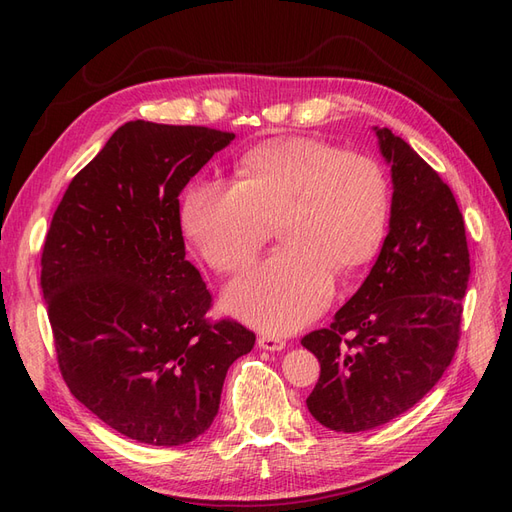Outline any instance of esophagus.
I'll use <instances>...</instances> for the list:
<instances>
[{
	"mask_svg": "<svg viewBox=\"0 0 512 512\" xmlns=\"http://www.w3.org/2000/svg\"><path fill=\"white\" fill-rule=\"evenodd\" d=\"M258 346L262 350H284L286 348V339L280 335H271V333H262L258 337Z\"/></svg>",
	"mask_w": 512,
	"mask_h": 512,
	"instance_id": "esophagus-1",
	"label": "esophagus"
}]
</instances>
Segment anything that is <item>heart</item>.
Listing matches in <instances>:
<instances>
[{"label":"heart","instance_id":"heart-1","mask_svg":"<svg viewBox=\"0 0 512 512\" xmlns=\"http://www.w3.org/2000/svg\"><path fill=\"white\" fill-rule=\"evenodd\" d=\"M232 183L194 181L181 228L218 273L254 262L277 222L282 247L226 292L232 314L269 331H294L333 297V273L374 258L389 226V179L378 160L316 138H271L235 162Z\"/></svg>","mask_w":512,"mask_h":512}]
</instances>
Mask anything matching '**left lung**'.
Returning a JSON list of instances; mask_svg holds the SVG:
<instances>
[{"label":"left lung","mask_w":512,"mask_h":512,"mask_svg":"<svg viewBox=\"0 0 512 512\" xmlns=\"http://www.w3.org/2000/svg\"><path fill=\"white\" fill-rule=\"evenodd\" d=\"M391 164V228L376 265L327 329L301 344L320 361L307 397L318 423L367 431L421 401L451 365L470 280L466 226L451 188L389 128L378 130Z\"/></svg>","instance_id":"1"}]
</instances>
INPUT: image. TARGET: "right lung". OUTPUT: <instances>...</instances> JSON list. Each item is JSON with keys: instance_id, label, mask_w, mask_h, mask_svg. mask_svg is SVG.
Instances as JSON below:
<instances>
[{"instance_id": "obj_1", "label": "right lung", "mask_w": 512, "mask_h": 512, "mask_svg": "<svg viewBox=\"0 0 512 512\" xmlns=\"http://www.w3.org/2000/svg\"><path fill=\"white\" fill-rule=\"evenodd\" d=\"M235 134L128 121L74 175L46 232L40 286L57 365L102 423L153 446L213 423L228 367L256 335L209 320L185 260L179 194Z\"/></svg>"}]
</instances>
